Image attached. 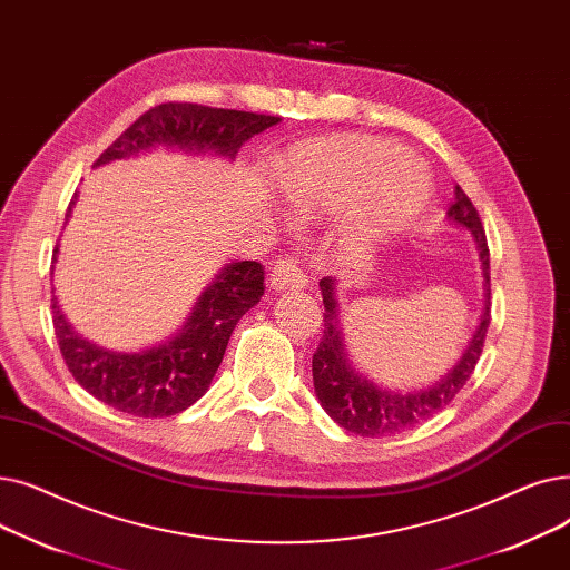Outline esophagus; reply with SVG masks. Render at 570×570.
<instances>
[{
  "label": "esophagus",
  "mask_w": 570,
  "mask_h": 570,
  "mask_svg": "<svg viewBox=\"0 0 570 570\" xmlns=\"http://www.w3.org/2000/svg\"><path fill=\"white\" fill-rule=\"evenodd\" d=\"M271 285L281 292L302 289L306 287V274L294 259H278L274 266H271Z\"/></svg>",
  "instance_id": "1"
}]
</instances>
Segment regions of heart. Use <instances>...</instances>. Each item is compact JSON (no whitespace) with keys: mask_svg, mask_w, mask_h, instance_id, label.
I'll list each match as a JSON object with an SVG mask.
<instances>
[{"mask_svg":"<svg viewBox=\"0 0 570 570\" xmlns=\"http://www.w3.org/2000/svg\"><path fill=\"white\" fill-rule=\"evenodd\" d=\"M287 206L304 220L343 213L338 246L360 253L413 223L431 199V171L403 146L375 137L311 139L276 167Z\"/></svg>","mask_w":570,"mask_h":570,"instance_id":"heart-1","label":"heart"}]
</instances>
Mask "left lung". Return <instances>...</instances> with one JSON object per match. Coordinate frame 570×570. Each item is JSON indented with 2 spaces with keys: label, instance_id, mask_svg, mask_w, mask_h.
I'll list each match as a JSON object with an SVG mask.
<instances>
[{
  "label": "left lung",
  "instance_id": "obj_1",
  "mask_svg": "<svg viewBox=\"0 0 570 570\" xmlns=\"http://www.w3.org/2000/svg\"><path fill=\"white\" fill-rule=\"evenodd\" d=\"M448 220L471 234L475 250L480 255L482 268V292L484 308L480 315L478 327L464 347L462 357L456 364L441 375L431 385L415 390H392L377 385L366 377L360 368L352 364L347 355V345L343 338V324L338 317V299H336V281L322 278L320 292L324 304V334L313 355V387L320 405L327 415L343 429L360 433V436L381 439L392 433L411 429L431 415L443 411L454 399V394L466 385L471 377L490 327V248H487V236L478 210L466 197L462 187H454V204L448 210Z\"/></svg>",
  "mask_w": 570,
  "mask_h": 570
}]
</instances>
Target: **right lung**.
<instances>
[{"instance_id": "add662e5", "label": "right lung", "mask_w": 570, "mask_h": 570, "mask_svg": "<svg viewBox=\"0 0 570 570\" xmlns=\"http://www.w3.org/2000/svg\"><path fill=\"white\" fill-rule=\"evenodd\" d=\"M276 116H257L199 104H159L129 125L108 146L95 167L155 150L157 146L195 157L234 159L255 134L278 125ZM67 208V220L76 206ZM60 246L52 253L58 262ZM264 294V266L257 262L225 264L199 294L183 327L157 345L125 352L108 350L80 336L52 294V327L76 383L120 413L169 417L199 401L218 371L236 322Z\"/></svg>"}]
</instances>
